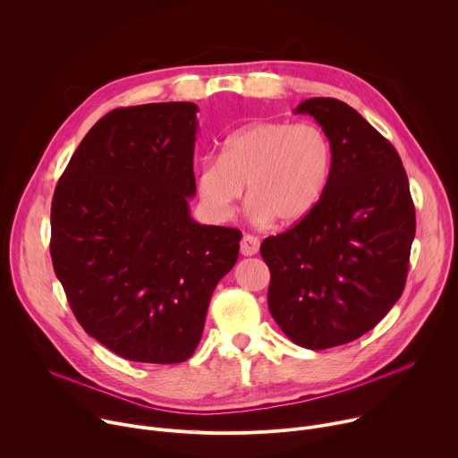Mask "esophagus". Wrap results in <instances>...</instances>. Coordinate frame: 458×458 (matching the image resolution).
Listing matches in <instances>:
<instances>
[{
    "label": "esophagus",
    "instance_id": "obj_1",
    "mask_svg": "<svg viewBox=\"0 0 458 458\" xmlns=\"http://www.w3.org/2000/svg\"><path fill=\"white\" fill-rule=\"evenodd\" d=\"M259 246H260V242H259L257 237H253V235H244L242 241H241V253L246 255V257L255 255V253L259 251Z\"/></svg>",
    "mask_w": 458,
    "mask_h": 458
}]
</instances>
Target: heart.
Listing matches in <instances>:
<instances>
[{"label":"heart","mask_w":458,"mask_h":458,"mask_svg":"<svg viewBox=\"0 0 458 458\" xmlns=\"http://www.w3.org/2000/svg\"><path fill=\"white\" fill-rule=\"evenodd\" d=\"M332 172V143L313 123L260 121L230 134L219 157L195 174L199 201L214 221H228L248 184L257 223L292 225L318 203Z\"/></svg>","instance_id":"1"}]
</instances>
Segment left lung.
Masks as SVG:
<instances>
[{"label":"left lung","mask_w":458,"mask_h":458,"mask_svg":"<svg viewBox=\"0 0 458 458\" xmlns=\"http://www.w3.org/2000/svg\"><path fill=\"white\" fill-rule=\"evenodd\" d=\"M332 143V172L315 208L267 237L268 308L290 341L308 350L352 343L384 318L404 290L415 207L403 161L350 105L302 101Z\"/></svg>","instance_id":"8db88e82"}]
</instances>
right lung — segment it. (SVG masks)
Here are the masks:
<instances>
[{"instance_id":"1","label":"right lung","mask_w":458,"mask_h":458,"mask_svg":"<svg viewBox=\"0 0 458 458\" xmlns=\"http://www.w3.org/2000/svg\"><path fill=\"white\" fill-rule=\"evenodd\" d=\"M198 112L188 101L108 112L54 191V272L83 330L126 360H188L239 255V230L190 216Z\"/></svg>"}]
</instances>
